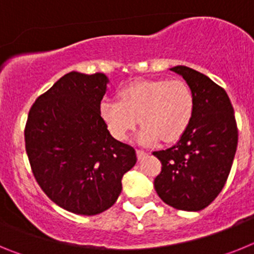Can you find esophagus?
Listing matches in <instances>:
<instances>
[{"mask_svg": "<svg viewBox=\"0 0 254 254\" xmlns=\"http://www.w3.org/2000/svg\"><path fill=\"white\" fill-rule=\"evenodd\" d=\"M136 154H137V159H138V160H142V159L145 158V156H146V155H147V152L143 151V150H137V151H136Z\"/></svg>", "mask_w": 254, "mask_h": 254, "instance_id": "34e87169", "label": "esophagus"}]
</instances>
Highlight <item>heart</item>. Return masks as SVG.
Returning <instances> with one entry per match:
<instances>
[{
	"instance_id": "b5f03b06",
	"label": "heart",
	"mask_w": 254,
	"mask_h": 254,
	"mask_svg": "<svg viewBox=\"0 0 254 254\" xmlns=\"http://www.w3.org/2000/svg\"><path fill=\"white\" fill-rule=\"evenodd\" d=\"M194 113V96L190 87L181 80L155 78L137 80L120 91V102L105 99L99 114L109 133L125 141L137 126L142 127L137 141L154 145L163 138L174 142L190 127Z\"/></svg>"
}]
</instances>
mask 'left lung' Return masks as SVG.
Wrapping results in <instances>:
<instances>
[{
  "instance_id": "left-lung-1",
  "label": "left lung",
  "mask_w": 254,
  "mask_h": 254,
  "mask_svg": "<svg viewBox=\"0 0 254 254\" xmlns=\"http://www.w3.org/2000/svg\"><path fill=\"white\" fill-rule=\"evenodd\" d=\"M185 78L194 96V113L174 146L154 151L161 172L154 181L167 205L201 211L221 192L238 145L234 109L228 94L210 77L186 66L169 68Z\"/></svg>"
}]
</instances>
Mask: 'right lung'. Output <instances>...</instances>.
Listing matches in <instances>:
<instances>
[{
    "instance_id": "right-lung-1",
    "label": "right lung",
    "mask_w": 254,
    "mask_h": 254,
    "mask_svg": "<svg viewBox=\"0 0 254 254\" xmlns=\"http://www.w3.org/2000/svg\"><path fill=\"white\" fill-rule=\"evenodd\" d=\"M109 78L66 73L29 112L25 146L33 174L64 210L93 216L114 205L136 151L109 133L99 114Z\"/></svg>"
}]
</instances>
